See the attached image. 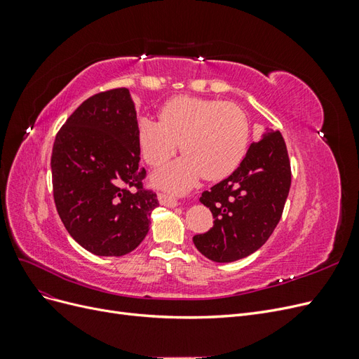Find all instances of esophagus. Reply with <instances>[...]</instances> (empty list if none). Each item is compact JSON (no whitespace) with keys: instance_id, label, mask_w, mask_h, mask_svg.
<instances>
[{"instance_id":"1","label":"esophagus","mask_w":359,"mask_h":359,"mask_svg":"<svg viewBox=\"0 0 359 359\" xmlns=\"http://www.w3.org/2000/svg\"><path fill=\"white\" fill-rule=\"evenodd\" d=\"M157 199H158V202H160L161 205L169 206V208H173V206L178 205V202L175 201V198H172L170 194H168V193H157Z\"/></svg>"}]
</instances>
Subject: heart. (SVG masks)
<instances>
[{
    "label": "heart",
    "instance_id": "1",
    "mask_svg": "<svg viewBox=\"0 0 359 359\" xmlns=\"http://www.w3.org/2000/svg\"><path fill=\"white\" fill-rule=\"evenodd\" d=\"M137 140L151 166L163 165L181 145L186 157L158 170L156 182L172 193H184L202 175L220 180L240 166L250 142V123L233 103L177 97L163 104L160 121L139 118Z\"/></svg>",
    "mask_w": 359,
    "mask_h": 359
}]
</instances>
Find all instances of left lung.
<instances>
[{"label": "left lung", "instance_id": "obj_1", "mask_svg": "<svg viewBox=\"0 0 359 359\" xmlns=\"http://www.w3.org/2000/svg\"><path fill=\"white\" fill-rule=\"evenodd\" d=\"M290 161L278 130L268 132L248 148L232 175L205 190L214 224L193 236L199 252L224 264L247 257L262 247L278 224L290 189Z\"/></svg>", "mask_w": 359, "mask_h": 359}]
</instances>
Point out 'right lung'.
Segmentation results:
<instances>
[{"label":"right lung","instance_id":"obj_1","mask_svg":"<svg viewBox=\"0 0 359 359\" xmlns=\"http://www.w3.org/2000/svg\"><path fill=\"white\" fill-rule=\"evenodd\" d=\"M137 118L127 88L86 99L55 136L53 201L73 240L97 256H124L144 241L158 201L144 187Z\"/></svg>","mask_w":359,"mask_h":359}]
</instances>
